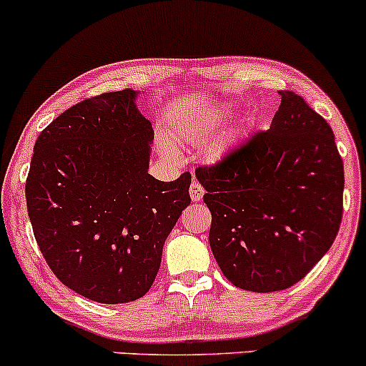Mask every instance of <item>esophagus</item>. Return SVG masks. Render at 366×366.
I'll use <instances>...</instances> for the list:
<instances>
[{
  "mask_svg": "<svg viewBox=\"0 0 366 366\" xmlns=\"http://www.w3.org/2000/svg\"><path fill=\"white\" fill-rule=\"evenodd\" d=\"M204 194H205V190H204L202 184L197 182V179H194V182H192V184H190V197H192V200L199 202V200L204 199Z\"/></svg>",
  "mask_w": 366,
  "mask_h": 366,
  "instance_id": "1",
  "label": "esophagus"
}]
</instances>
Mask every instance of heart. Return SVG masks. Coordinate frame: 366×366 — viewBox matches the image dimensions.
Wrapping results in <instances>:
<instances>
[{"label": "heart", "mask_w": 366, "mask_h": 366, "mask_svg": "<svg viewBox=\"0 0 366 366\" xmlns=\"http://www.w3.org/2000/svg\"><path fill=\"white\" fill-rule=\"evenodd\" d=\"M235 143H237V137H232V138L224 139V142L221 143V145L217 147V149L214 150V154H212V157H221V155H224L229 149H232L233 145H235Z\"/></svg>", "instance_id": "1"}]
</instances>
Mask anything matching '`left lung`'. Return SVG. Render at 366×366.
<instances>
[{"label": "left lung", "mask_w": 366, "mask_h": 366, "mask_svg": "<svg viewBox=\"0 0 366 366\" xmlns=\"http://www.w3.org/2000/svg\"><path fill=\"white\" fill-rule=\"evenodd\" d=\"M278 93L269 129L195 169L212 216V254L224 277L250 292L302 280L342 219L344 164L332 128L302 97Z\"/></svg>", "instance_id": "obj_1"}]
</instances>
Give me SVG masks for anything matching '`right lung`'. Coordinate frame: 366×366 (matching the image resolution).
Listing matches in <instances>:
<instances>
[{
  "instance_id": "1",
  "label": "right lung",
  "mask_w": 366,
  "mask_h": 366,
  "mask_svg": "<svg viewBox=\"0 0 366 366\" xmlns=\"http://www.w3.org/2000/svg\"><path fill=\"white\" fill-rule=\"evenodd\" d=\"M137 92L102 93L41 131L26 182L27 212L41 254L74 292L102 305L143 297L162 247L190 205V172L149 174L154 129Z\"/></svg>"
}]
</instances>
